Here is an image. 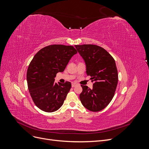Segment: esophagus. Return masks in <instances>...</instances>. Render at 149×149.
Here are the masks:
<instances>
[{
  "mask_svg": "<svg viewBox=\"0 0 149 149\" xmlns=\"http://www.w3.org/2000/svg\"><path fill=\"white\" fill-rule=\"evenodd\" d=\"M77 85V84H76V83H72V85H71V86L73 87V88H74V87H75Z\"/></svg>",
  "mask_w": 149,
  "mask_h": 149,
  "instance_id": "esophagus-1",
  "label": "esophagus"
}]
</instances>
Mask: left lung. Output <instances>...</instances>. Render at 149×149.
Wrapping results in <instances>:
<instances>
[{
    "instance_id": "1",
    "label": "left lung",
    "mask_w": 149,
    "mask_h": 149,
    "mask_svg": "<svg viewBox=\"0 0 149 149\" xmlns=\"http://www.w3.org/2000/svg\"><path fill=\"white\" fill-rule=\"evenodd\" d=\"M74 47L85 61L87 74L94 81L92 89L81 85L80 101L87 109L100 111L110 103L118 85V73L115 60L105 49L96 45Z\"/></svg>"
}]
</instances>
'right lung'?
Here are the masks:
<instances>
[{
  "label": "right lung",
  "instance_id": "right-lung-1",
  "mask_svg": "<svg viewBox=\"0 0 149 149\" xmlns=\"http://www.w3.org/2000/svg\"><path fill=\"white\" fill-rule=\"evenodd\" d=\"M76 49L73 46L51 45L42 48L33 58L26 73L30 96L35 104L45 112L56 111L63 105L71 84L55 83L58 72H63Z\"/></svg>",
  "mask_w": 149,
  "mask_h": 149
}]
</instances>
